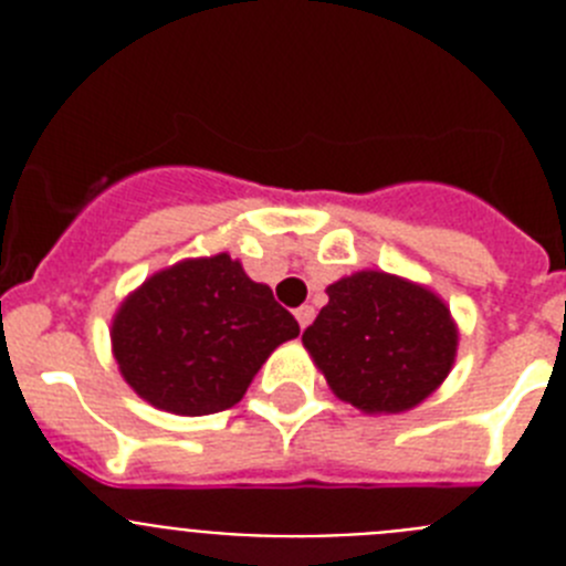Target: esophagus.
<instances>
[{"label":"esophagus","instance_id":"obj_1","mask_svg":"<svg viewBox=\"0 0 566 566\" xmlns=\"http://www.w3.org/2000/svg\"><path fill=\"white\" fill-rule=\"evenodd\" d=\"M294 317H297L300 328H306L308 323H312V319H314V308L312 306H300L297 312H294Z\"/></svg>","mask_w":566,"mask_h":566}]
</instances>
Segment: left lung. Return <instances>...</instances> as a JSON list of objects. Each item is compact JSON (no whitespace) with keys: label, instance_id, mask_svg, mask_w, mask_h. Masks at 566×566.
Listing matches in <instances>:
<instances>
[{"label":"left lung","instance_id":"left-lung-1","mask_svg":"<svg viewBox=\"0 0 566 566\" xmlns=\"http://www.w3.org/2000/svg\"><path fill=\"white\" fill-rule=\"evenodd\" d=\"M326 294L303 345L343 402L365 413L411 411L451 374L459 328L431 289L357 272Z\"/></svg>","mask_w":566,"mask_h":566}]
</instances>
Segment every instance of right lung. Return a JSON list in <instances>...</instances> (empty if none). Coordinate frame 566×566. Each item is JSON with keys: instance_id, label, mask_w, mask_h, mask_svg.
Returning <instances> with one entry per match:
<instances>
[{"instance_id": "1", "label": "right lung", "mask_w": 566, "mask_h": 566, "mask_svg": "<svg viewBox=\"0 0 566 566\" xmlns=\"http://www.w3.org/2000/svg\"><path fill=\"white\" fill-rule=\"evenodd\" d=\"M297 319L227 252L155 272L113 317V357L127 385L178 417L227 411Z\"/></svg>"}]
</instances>
